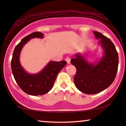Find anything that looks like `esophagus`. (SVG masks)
Segmentation results:
<instances>
[{"label": "esophagus", "instance_id": "obj_1", "mask_svg": "<svg viewBox=\"0 0 126 126\" xmlns=\"http://www.w3.org/2000/svg\"><path fill=\"white\" fill-rule=\"evenodd\" d=\"M65 60H66V61L67 62V63L68 64H70V58L69 56H67V57H66V59H65Z\"/></svg>", "mask_w": 126, "mask_h": 126}]
</instances>
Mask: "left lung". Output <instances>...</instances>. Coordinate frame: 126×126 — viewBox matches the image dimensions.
I'll return each mask as SVG.
<instances>
[{
    "label": "left lung",
    "mask_w": 126,
    "mask_h": 126,
    "mask_svg": "<svg viewBox=\"0 0 126 126\" xmlns=\"http://www.w3.org/2000/svg\"><path fill=\"white\" fill-rule=\"evenodd\" d=\"M96 38H99L104 50V56L96 64L88 63L78 54L71 60L76 67L74 82L76 88L86 94H95L105 90L111 85L116 76L118 66V55L112 41L100 32L94 31Z\"/></svg>",
    "instance_id": "1"
}]
</instances>
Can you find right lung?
<instances>
[{
	"label": "right lung",
	"mask_w": 126,
	"mask_h": 126,
	"mask_svg": "<svg viewBox=\"0 0 126 126\" xmlns=\"http://www.w3.org/2000/svg\"><path fill=\"white\" fill-rule=\"evenodd\" d=\"M43 35L40 32H35L24 37L14 49L11 60V69L17 84L26 94L34 96L46 94L51 90L57 74L67 64L64 60L51 61L37 74H29L25 71L19 62L20 53L23 46L30 39L41 38Z\"/></svg>",
	"instance_id": "add662e5"
}]
</instances>
